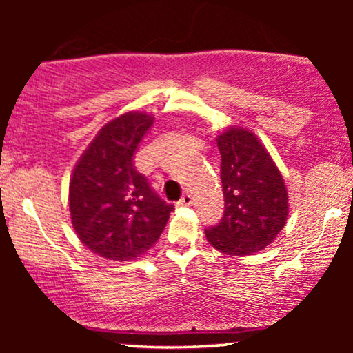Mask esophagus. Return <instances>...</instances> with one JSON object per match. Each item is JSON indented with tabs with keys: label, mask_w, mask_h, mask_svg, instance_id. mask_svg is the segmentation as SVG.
Wrapping results in <instances>:
<instances>
[{
	"label": "esophagus",
	"mask_w": 353,
	"mask_h": 353,
	"mask_svg": "<svg viewBox=\"0 0 353 353\" xmlns=\"http://www.w3.org/2000/svg\"><path fill=\"white\" fill-rule=\"evenodd\" d=\"M192 196L190 194H184V196L181 197V201L177 202V204L182 205V208H189V205H192Z\"/></svg>",
	"instance_id": "1"
}]
</instances>
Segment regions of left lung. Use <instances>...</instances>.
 Segmentation results:
<instances>
[{"label":"left lung","mask_w":353,"mask_h":353,"mask_svg":"<svg viewBox=\"0 0 353 353\" xmlns=\"http://www.w3.org/2000/svg\"><path fill=\"white\" fill-rule=\"evenodd\" d=\"M224 216L205 229L214 249L228 255H252L277 237L289 214L282 174L254 132L229 128L217 136Z\"/></svg>","instance_id":"left-lung-1"}]
</instances>
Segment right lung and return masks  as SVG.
I'll return each mask as SVG.
<instances>
[{"mask_svg":"<svg viewBox=\"0 0 353 353\" xmlns=\"http://www.w3.org/2000/svg\"><path fill=\"white\" fill-rule=\"evenodd\" d=\"M152 121L139 111L112 119L72 171V228L89 250L109 261H131L151 249L174 210L134 165L137 145Z\"/></svg>","mask_w":353,"mask_h":353,"instance_id":"obj_1","label":"right lung"}]
</instances>
